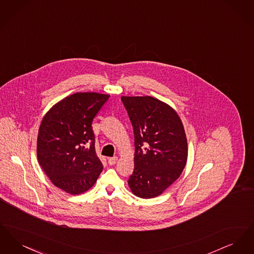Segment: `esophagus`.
Here are the masks:
<instances>
[{"label": "esophagus", "instance_id": "1", "mask_svg": "<svg viewBox=\"0 0 254 254\" xmlns=\"http://www.w3.org/2000/svg\"><path fill=\"white\" fill-rule=\"evenodd\" d=\"M117 161H118V157L109 158V164L110 166H114L117 163Z\"/></svg>", "mask_w": 254, "mask_h": 254}]
</instances>
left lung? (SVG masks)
<instances>
[{
	"label": "left lung",
	"instance_id": "obj_1",
	"mask_svg": "<svg viewBox=\"0 0 254 254\" xmlns=\"http://www.w3.org/2000/svg\"><path fill=\"white\" fill-rule=\"evenodd\" d=\"M134 131V170L127 184L149 199L176 181L188 160V141L178 113L151 96H122Z\"/></svg>",
	"mask_w": 254,
	"mask_h": 254
}]
</instances>
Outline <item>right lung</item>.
Listing matches in <instances>:
<instances>
[{
    "label": "right lung",
    "mask_w": 254,
    "mask_h": 254,
    "mask_svg": "<svg viewBox=\"0 0 254 254\" xmlns=\"http://www.w3.org/2000/svg\"><path fill=\"white\" fill-rule=\"evenodd\" d=\"M109 98L96 92L74 93L52 106L41 122L38 162L52 184L67 193L87 191L103 170L91 125Z\"/></svg>",
    "instance_id": "1"
}]
</instances>
